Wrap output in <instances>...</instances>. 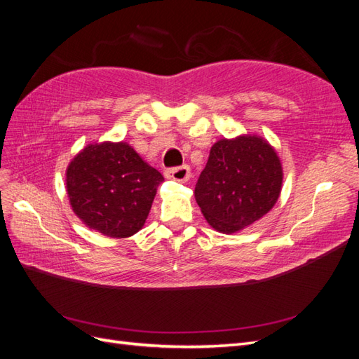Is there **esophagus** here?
Returning <instances> with one entry per match:
<instances>
[{
  "label": "esophagus",
  "instance_id": "esophagus-1",
  "mask_svg": "<svg viewBox=\"0 0 359 359\" xmlns=\"http://www.w3.org/2000/svg\"><path fill=\"white\" fill-rule=\"evenodd\" d=\"M166 178L173 180L178 182H186L190 178V168L189 166H180L166 170Z\"/></svg>",
  "mask_w": 359,
  "mask_h": 359
}]
</instances>
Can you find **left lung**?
Masks as SVG:
<instances>
[{"label": "left lung", "mask_w": 359, "mask_h": 359, "mask_svg": "<svg viewBox=\"0 0 359 359\" xmlns=\"http://www.w3.org/2000/svg\"><path fill=\"white\" fill-rule=\"evenodd\" d=\"M283 187L276 148L259 135L220 139L194 187V198L214 231L232 235L274 208Z\"/></svg>", "instance_id": "obj_1"}]
</instances>
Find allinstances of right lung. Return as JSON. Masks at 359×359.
I'll list each match as a JSON object with an SVG mask.
<instances>
[{"instance_id": "right-lung-1", "label": "right lung", "mask_w": 359, "mask_h": 359, "mask_svg": "<svg viewBox=\"0 0 359 359\" xmlns=\"http://www.w3.org/2000/svg\"><path fill=\"white\" fill-rule=\"evenodd\" d=\"M163 181L124 140L88 144L66 170L73 212L86 227L111 238H128L142 229Z\"/></svg>"}]
</instances>
